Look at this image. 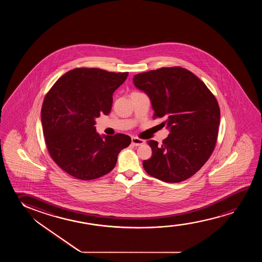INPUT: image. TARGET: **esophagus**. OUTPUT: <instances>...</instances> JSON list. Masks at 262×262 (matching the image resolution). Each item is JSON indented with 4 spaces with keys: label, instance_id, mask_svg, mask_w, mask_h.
Instances as JSON below:
<instances>
[{
    "label": "esophagus",
    "instance_id": "esophagus-1",
    "mask_svg": "<svg viewBox=\"0 0 262 262\" xmlns=\"http://www.w3.org/2000/svg\"><path fill=\"white\" fill-rule=\"evenodd\" d=\"M145 143V140H141V139H139V138H136V137H133L132 138V144H133V146H140V145H142V144Z\"/></svg>",
    "mask_w": 262,
    "mask_h": 262
}]
</instances>
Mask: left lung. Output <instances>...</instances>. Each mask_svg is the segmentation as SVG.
<instances>
[{
	"label": "left lung",
	"mask_w": 262,
	"mask_h": 262,
	"mask_svg": "<svg viewBox=\"0 0 262 262\" xmlns=\"http://www.w3.org/2000/svg\"><path fill=\"white\" fill-rule=\"evenodd\" d=\"M137 89L147 94L154 118H164L168 137L161 145L148 140L152 157L145 171L165 183L190 178L208 161L215 148L220 109L203 81L182 67L160 68L134 76Z\"/></svg>",
	"instance_id": "left-lung-1"
}]
</instances>
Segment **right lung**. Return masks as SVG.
<instances>
[{"label": "right lung", "mask_w": 262, "mask_h": 262, "mask_svg": "<svg viewBox=\"0 0 262 262\" xmlns=\"http://www.w3.org/2000/svg\"><path fill=\"white\" fill-rule=\"evenodd\" d=\"M128 72L77 68L66 72L43 99L41 120L47 149L64 172L77 179H97L115 168L118 155L130 144L128 135L101 136L95 119L107 115L113 94Z\"/></svg>", "instance_id": "add662e5"}]
</instances>
